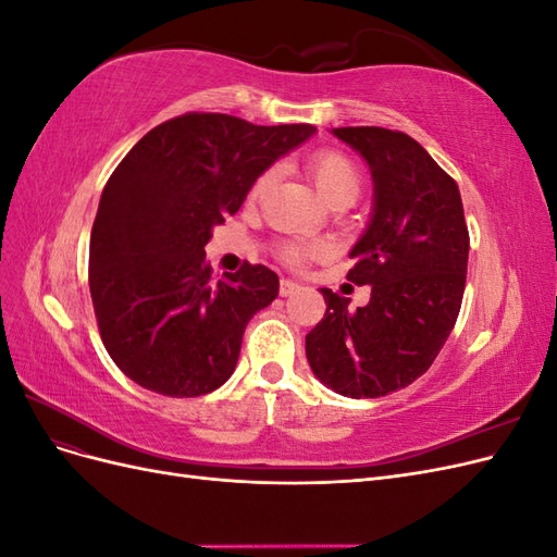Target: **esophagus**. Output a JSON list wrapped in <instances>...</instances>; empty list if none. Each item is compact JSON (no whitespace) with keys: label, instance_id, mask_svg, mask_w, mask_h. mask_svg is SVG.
I'll list each match as a JSON object with an SVG mask.
<instances>
[{"label":"esophagus","instance_id":"34e87169","mask_svg":"<svg viewBox=\"0 0 557 557\" xmlns=\"http://www.w3.org/2000/svg\"><path fill=\"white\" fill-rule=\"evenodd\" d=\"M297 290H299V285H297L295 281H290V278H283V281H281V288H278L281 297H290V295H295Z\"/></svg>","mask_w":557,"mask_h":557}]
</instances>
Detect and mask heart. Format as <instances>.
Segmentation results:
<instances>
[{
	"label": "heart",
	"mask_w": 557,
	"mask_h": 557,
	"mask_svg": "<svg viewBox=\"0 0 557 557\" xmlns=\"http://www.w3.org/2000/svg\"><path fill=\"white\" fill-rule=\"evenodd\" d=\"M305 174L313 183L315 193L320 195V199H323L327 207L336 205V201H346V205H352L362 190V172H360L358 162L350 156L342 153V150H334V148H325V150H318V153H313L305 164ZM269 181H272V172H264L256 181V185H252L250 195L252 197L262 195ZM281 256L288 262H301L309 256V250L299 248V246H285L281 250Z\"/></svg>",
	"instance_id": "b5f03b06"
}]
</instances>
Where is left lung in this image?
<instances>
[{
  "label": "left lung",
  "instance_id": "8db88e82",
  "mask_svg": "<svg viewBox=\"0 0 557 557\" xmlns=\"http://www.w3.org/2000/svg\"><path fill=\"white\" fill-rule=\"evenodd\" d=\"M374 181L372 218L348 256V281L372 285L367 307L320 288L325 318L307 334L320 383L344 397H383L423 376L458 320L469 232L458 183L404 132L334 127Z\"/></svg>",
  "mask_w": 557,
  "mask_h": 557
}]
</instances>
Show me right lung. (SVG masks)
Here are the masks:
<instances>
[{
  "instance_id": "right-lung-1",
  "label": "right lung",
  "mask_w": 557,
  "mask_h": 557,
  "mask_svg": "<svg viewBox=\"0 0 557 557\" xmlns=\"http://www.w3.org/2000/svg\"><path fill=\"white\" fill-rule=\"evenodd\" d=\"M313 125L185 113L150 129L107 181L90 234V295L104 348L146 391L199 397L239 360L248 320L278 276L248 264L215 281L205 246L252 183Z\"/></svg>"
}]
</instances>
